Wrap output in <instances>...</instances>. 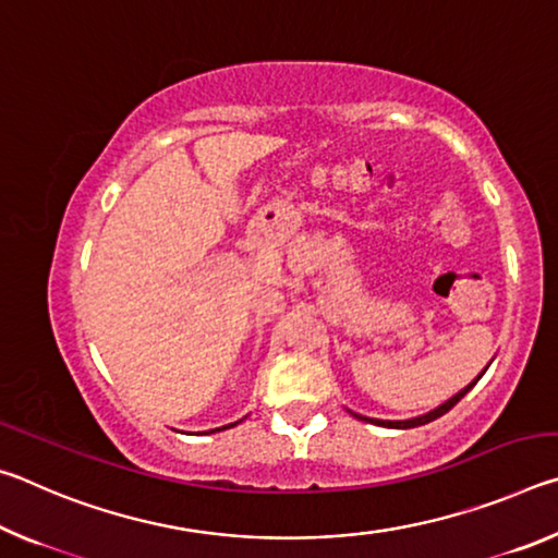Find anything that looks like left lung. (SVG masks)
I'll use <instances>...</instances> for the list:
<instances>
[{
    "mask_svg": "<svg viewBox=\"0 0 558 558\" xmlns=\"http://www.w3.org/2000/svg\"><path fill=\"white\" fill-rule=\"evenodd\" d=\"M483 374H485V372H483ZM483 374H480V376H483ZM480 376H477V379L472 381V384H468L465 389H462L460 393L452 396V399H448L446 403L438 405L436 411H430V413H426V415H418V418H411V421H376V418H364V415H356V413H354V415H356V418H362V421H369V423H376V426H386V428H415V426H426V423H430V421L440 418L442 413H448V411L452 409V405H456V403L462 399V396H465V393L472 389V386H475V384L480 381Z\"/></svg>",
    "mask_w": 558,
    "mask_h": 558,
    "instance_id": "obj_1",
    "label": "left lung"
}]
</instances>
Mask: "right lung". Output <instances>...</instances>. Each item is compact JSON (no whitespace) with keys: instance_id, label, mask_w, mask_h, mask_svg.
<instances>
[{"instance_id":"obj_1","label":"right lung","mask_w":558,"mask_h":558,"mask_svg":"<svg viewBox=\"0 0 558 558\" xmlns=\"http://www.w3.org/2000/svg\"><path fill=\"white\" fill-rule=\"evenodd\" d=\"M231 426H235V423H229V426H223V428H231ZM216 430H221V428H216ZM214 433V430H211Z\"/></svg>"}]
</instances>
